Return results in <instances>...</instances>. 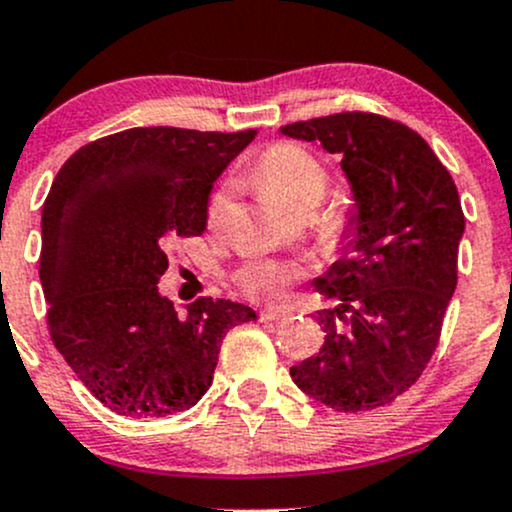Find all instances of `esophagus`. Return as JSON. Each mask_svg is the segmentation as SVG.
I'll return each instance as SVG.
<instances>
[{
  "label": "esophagus",
  "mask_w": 512,
  "mask_h": 512,
  "mask_svg": "<svg viewBox=\"0 0 512 512\" xmlns=\"http://www.w3.org/2000/svg\"><path fill=\"white\" fill-rule=\"evenodd\" d=\"M284 317H286V310L281 308H264L260 313L262 322H276V320H284Z\"/></svg>",
  "instance_id": "esophagus-1"
}]
</instances>
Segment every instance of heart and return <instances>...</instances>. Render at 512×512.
Wrapping results in <instances>:
<instances>
[{"instance_id": "b5f03b06", "label": "heart", "mask_w": 512, "mask_h": 512, "mask_svg": "<svg viewBox=\"0 0 512 512\" xmlns=\"http://www.w3.org/2000/svg\"><path fill=\"white\" fill-rule=\"evenodd\" d=\"M257 187L272 202L293 211H310L325 197L330 187V173L320 158L296 142H276L262 151L257 166L252 170ZM231 185H221L209 202V223L219 226L228 204H231ZM354 233V216L346 209L327 211L322 219L320 236L327 250H342ZM298 279V267L291 262L260 260L245 262L238 267L236 284L245 296L257 301H274Z\"/></svg>"}]
</instances>
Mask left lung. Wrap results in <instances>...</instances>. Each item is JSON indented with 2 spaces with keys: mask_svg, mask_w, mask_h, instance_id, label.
<instances>
[{
  "mask_svg": "<svg viewBox=\"0 0 512 512\" xmlns=\"http://www.w3.org/2000/svg\"><path fill=\"white\" fill-rule=\"evenodd\" d=\"M281 132L342 158L358 207L344 257L315 281L337 301L317 313L325 342L291 378L337 411L385 407L440 342L464 233L455 180L421 134L385 115L346 110Z\"/></svg>",
  "mask_w": 512,
  "mask_h": 512,
  "instance_id": "8db88e82",
  "label": "left lung"
}]
</instances>
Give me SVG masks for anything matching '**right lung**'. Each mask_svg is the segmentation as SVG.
<instances>
[{
	"mask_svg": "<svg viewBox=\"0 0 512 512\" xmlns=\"http://www.w3.org/2000/svg\"><path fill=\"white\" fill-rule=\"evenodd\" d=\"M257 129L132 127L81 146L43 204L40 284L57 351L122 416L178 414L214 380L248 305L199 296L180 317L158 293L173 238L202 236L214 180Z\"/></svg>",
	"mask_w": 512,
	"mask_h": 512,
	"instance_id": "right-lung-1",
	"label": "right lung"
}]
</instances>
